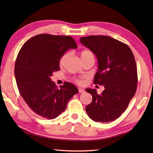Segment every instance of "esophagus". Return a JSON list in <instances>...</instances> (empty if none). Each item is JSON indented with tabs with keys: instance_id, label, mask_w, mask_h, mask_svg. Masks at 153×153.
Here are the masks:
<instances>
[{
	"instance_id": "obj_1",
	"label": "esophagus",
	"mask_w": 153,
	"mask_h": 153,
	"mask_svg": "<svg viewBox=\"0 0 153 153\" xmlns=\"http://www.w3.org/2000/svg\"><path fill=\"white\" fill-rule=\"evenodd\" d=\"M78 91H79V93H83L84 92H85V90H84L83 89H82V88H78Z\"/></svg>"
}]
</instances>
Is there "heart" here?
I'll list each match as a JSON object with an SVG mask.
<instances>
[{
    "instance_id": "heart-1",
    "label": "heart",
    "mask_w": 153,
    "mask_h": 153,
    "mask_svg": "<svg viewBox=\"0 0 153 153\" xmlns=\"http://www.w3.org/2000/svg\"><path fill=\"white\" fill-rule=\"evenodd\" d=\"M81 58H85V57H88V56H93V54L91 53V52L89 51H87V50H85V51H83L81 52ZM67 56V54H64V56H62V57L60 59V64H62L64 62V60H65V58H66Z\"/></svg>"
}]
</instances>
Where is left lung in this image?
<instances>
[{
	"instance_id": "1",
	"label": "left lung",
	"mask_w": 153,
	"mask_h": 153,
	"mask_svg": "<svg viewBox=\"0 0 153 153\" xmlns=\"http://www.w3.org/2000/svg\"><path fill=\"white\" fill-rule=\"evenodd\" d=\"M81 43L95 54L98 70L93 82L105 87L101 94L86 89L93 100L85 110L95 122H109L121 116L136 92L137 71L135 58L128 45L106 35L80 38Z\"/></svg>"
}]
</instances>
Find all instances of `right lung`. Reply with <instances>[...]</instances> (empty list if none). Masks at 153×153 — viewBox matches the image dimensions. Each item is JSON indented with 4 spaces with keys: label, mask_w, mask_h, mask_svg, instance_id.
<instances>
[{
    "label": "right lung",
    "mask_w": 153,
    "mask_h": 153,
    "mask_svg": "<svg viewBox=\"0 0 153 153\" xmlns=\"http://www.w3.org/2000/svg\"><path fill=\"white\" fill-rule=\"evenodd\" d=\"M77 45L70 36L40 34L27 40L18 54L14 74L17 86L28 106L41 117L53 120L66 108L78 93L74 84L64 82L60 89L51 81L60 70V60L68 49Z\"/></svg>",
    "instance_id": "obj_1"
}]
</instances>
